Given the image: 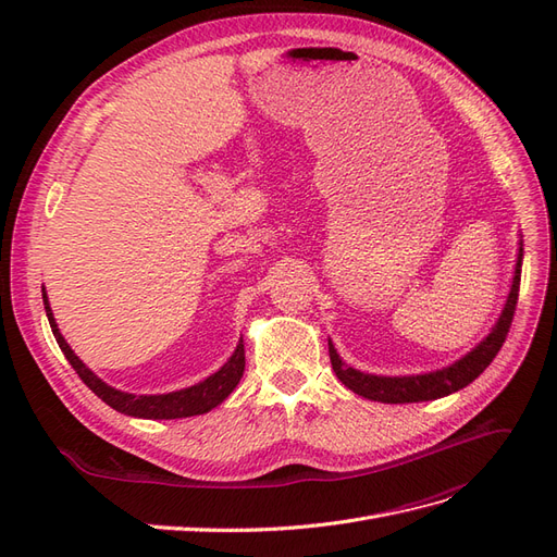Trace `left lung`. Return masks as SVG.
<instances>
[{
    "instance_id": "8db88e82",
    "label": "left lung",
    "mask_w": 557,
    "mask_h": 557,
    "mask_svg": "<svg viewBox=\"0 0 557 557\" xmlns=\"http://www.w3.org/2000/svg\"><path fill=\"white\" fill-rule=\"evenodd\" d=\"M520 267H522V239L518 244V258H516L513 281H511L507 305H504L491 334H487L481 344H476L460 360H455L453 364H448L444 369H436V372H428V374L376 376V374H364V372H360V369L348 367L339 358V352H336L334 344L327 342L334 374L339 376V381L346 387H350V391L356 395L374 399V401H383V404L430 401V399H440V397H446L450 393L462 391L465 385H469L471 381L483 374V369L493 362V358L499 352L504 339H507L511 320H513V311H516V305H518Z\"/></svg>"
}]
</instances>
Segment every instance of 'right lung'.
I'll return each instance as SVG.
<instances>
[{"label":"right lung","mask_w":557,"mask_h":557,"mask_svg":"<svg viewBox=\"0 0 557 557\" xmlns=\"http://www.w3.org/2000/svg\"><path fill=\"white\" fill-rule=\"evenodd\" d=\"M41 293H44V309H46V315H48L50 330H53L55 342L62 348L64 358L70 360V364L76 369V374L81 376V381L86 383L99 399L107 401L111 409L121 411L125 416L150 418V420H172V418H188V416L207 413V411L215 409L223 399H227V395L234 391V387H237V383L244 376L246 356H244V339H239V344H237V348H234L230 360L221 369H218L215 374L207 376L205 381H199L190 387H183V391H174V393H166V395H132V393L117 391V387L104 383L92 372V369L83 364V360H78V356L72 350V346L66 344L64 336L60 334L53 309H50V305H48L46 288H41Z\"/></svg>","instance_id":"right-lung-1"}]
</instances>
